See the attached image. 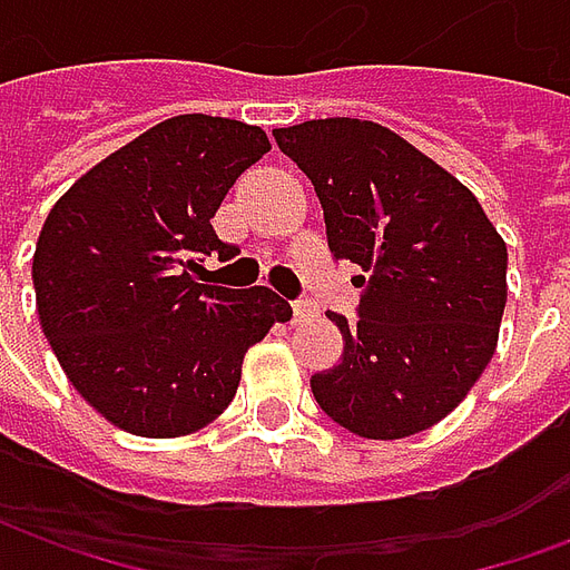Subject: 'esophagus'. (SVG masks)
Listing matches in <instances>:
<instances>
[{"instance_id": "obj_1", "label": "esophagus", "mask_w": 570, "mask_h": 570, "mask_svg": "<svg viewBox=\"0 0 570 570\" xmlns=\"http://www.w3.org/2000/svg\"><path fill=\"white\" fill-rule=\"evenodd\" d=\"M317 317V305L314 302H296L293 305V323H311Z\"/></svg>"}]
</instances>
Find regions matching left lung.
Segmentation results:
<instances>
[{"label": "left lung", "instance_id": "left-lung-1", "mask_svg": "<svg viewBox=\"0 0 570 570\" xmlns=\"http://www.w3.org/2000/svg\"><path fill=\"white\" fill-rule=\"evenodd\" d=\"M274 140L323 204L335 259L360 265V317L326 314L345 354L311 375L321 409L366 440L433 428L498 347L507 244L476 195L391 128L317 118Z\"/></svg>", "mask_w": 570, "mask_h": 570}]
</instances>
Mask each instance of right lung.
<instances>
[{"mask_svg":"<svg viewBox=\"0 0 570 570\" xmlns=\"http://www.w3.org/2000/svg\"><path fill=\"white\" fill-rule=\"evenodd\" d=\"M265 130L176 116L94 164L57 200L32 256L45 338L72 387L134 436L174 440L219 419L247 351L293 308L268 286L198 284L237 247L210 219Z\"/></svg>","mask_w":570,"mask_h":570,"instance_id":"add662e5","label":"right lung"}]
</instances>
